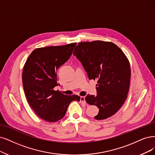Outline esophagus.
Segmentation results:
<instances>
[{
  "mask_svg": "<svg viewBox=\"0 0 155 155\" xmlns=\"http://www.w3.org/2000/svg\"><path fill=\"white\" fill-rule=\"evenodd\" d=\"M81 102L82 103V104H85V97L84 96H81Z\"/></svg>",
  "mask_w": 155,
  "mask_h": 155,
  "instance_id": "1",
  "label": "esophagus"
}]
</instances>
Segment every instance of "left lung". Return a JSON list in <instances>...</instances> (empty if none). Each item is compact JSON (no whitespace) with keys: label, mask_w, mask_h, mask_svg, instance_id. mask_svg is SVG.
Masks as SVG:
<instances>
[{"label":"left lung","mask_w":155,"mask_h":155,"mask_svg":"<svg viewBox=\"0 0 155 155\" xmlns=\"http://www.w3.org/2000/svg\"><path fill=\"white\" fill-rule=\"evenodd\" d=\"M73 55L81 62L89 79L98 81L96 95L85 97L87 104L99 108L94 118L111 117L127 98L131 76L127 57L116 45L102 41L80 43Z\"/></svg>","instance_id":"1"}]
</instances>
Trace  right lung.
I'll return each mask as SVG.
<instances>
[{"mask_svg":"<svg viewBox=\"0 0 155 155\" xmlns=\"http://www.w3.org/2000/svg\"><path fill=\"white\" fill-rule=\"evenodd\" d=\"M76 45L37 48L25 62L22 82L26 98L34 112L45 121H58L71 101L81 100L79 96L64 95L54 89L58 85L57 69L70 59Z\"/></svg>","mask_w":155,"mask_h":155,"instance_id":"obj_1","label":"right lung"}]
</instances>
